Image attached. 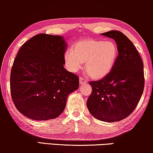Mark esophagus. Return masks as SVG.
Wrapping results in <instances>:
<instances>
[{"label": "esophagus", "mask_w": 153, "mask_h": 153, "mask_svg": "<svg viewBox=\"0 0 153 153\" xmlns=\"http://www.w3.org/2000/svg\"><path fill=\"white\" fill-rule=\"evenodd\" d=\"M79 83H80L81 85L85 84V83H87V81L83 78H82V77H80V78H79Z\"/></svg>", "instance_id": "esophagus-1"}]
</instances>
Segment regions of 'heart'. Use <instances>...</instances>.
I'll use <instances>...</instances> for the list:
<instances>
[{
  "instance_id": "1",
  "label": "heart",
  "mask_w": 153,
  "mask_h": 153,
  "mask_svg": "<svg viewBox=\"0 0 153 153\" xmlns=\"http://www.w3.org/2000/svg\"><path fill=\"white\" fill-rule=\"evenodd\" d=\"M118 56V48L112 40L85 39L75 43L72 50H67L64 60L70 72H76L82 68L94 79L106 76L114 68Z\"/></svg>"
}]
</instances>
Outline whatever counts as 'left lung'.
I'll use <instances>...</instances> for the list:
<instances>
[{
    "mask_svg": "<svg viewBox=\"0 0 153 153\" xmlns=\"http://www.w3.org/2000/svg\"><path fill=\"white\" fill-rule=\"evenodd\" d=\"M102 35L116 41L118 56L105 77L89 83L93 91L87 100V107L97 120L118 122L129 116L141 99L144 88L143 64L126 35L118 30Z\"/></svg>",
    "mask_w": 153,
    "mask_h": 153,
    "instance_id": "obj_1",
    "label": "left lung"
}]
</instances>
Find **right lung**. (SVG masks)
<instances>
[{
  "label": "right lung",
  "mask_w": 153,
  "mask_h": 153,
  "mask_svg": "<svg viewBox=\"0 0 153 153\" xmlns=\"http://www.w3.org/2000/svg\"><path fill=\"white\" fill-rule=\"evenodd\" d=\"M63 37L45 33L20 48L11 70L10 91L16 108L35 120L57 118L68 97L78 89L79 77L64 68Z\"/></svg>",
  "instance_id": "add662e5"
}]
</instances>
